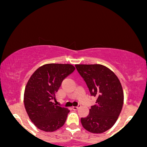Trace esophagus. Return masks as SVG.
<instances>
[{"instance_id": "34e87169", "label": "esophagus", "mask_w": 147, "mask_h": 147, "mask_svg": "<svg viewBox=\"0 0 147 147\" xmlns=\"http://www.w3.org/2000/svg\"><path fill=\"white\" fill-rule=\"evenodd\" d=\"M80 107V105H78L77 107H72V109H73L74 110H77Z\"/></svg>"}]
</instances>
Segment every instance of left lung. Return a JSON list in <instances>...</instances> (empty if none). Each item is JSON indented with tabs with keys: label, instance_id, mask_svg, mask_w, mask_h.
Returning <instances> with one entry per match:
<instances>
[{
	"label": "left lung",
	"instance_id": "obj_1",
	"mask_svg": "<svg viewBox=\"0 0 147 147\" xmlns=\"http://www.w3.org/2000/svg\"><path fill=\"white\" fill-rule=\"evenodd\" d=\"M86 81L96 104L88 116L81 118L83 127L92 133H103L115 124L122 110L124 94L122 86L111 69L102 64H76Z\"/></svg>",
	"mask_w": 147,
	"mask_h": 147
}]
</instances>
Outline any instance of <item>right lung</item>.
Instances as JSON below:
<instances>
[{
    "label": "right lung",
    "instance_id": "add662e5",
    "mask_svg": "<svg viewBox=\"0 0 147 147\" xmlns=\"http://www.w3.org/2000/svg\"><path fill=\"white\" fill-rule=\"evenodd\" d=\"M75 70L69 64H46L37 69L26 83L24 94L25 109L38 129L54 132L64 125L70 111L57 106L56 93L63 80Z\"/></svg>",
    "mask_w": 147,
    "mask_h": 147
}]
</instances>
